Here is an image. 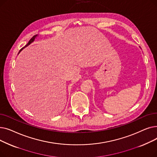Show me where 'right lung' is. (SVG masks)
Returning a JSON list of instances; mask_svg holds the SVG:
<instances>
[{
  "mask_svg": "<svg viewBox=\"0 0 157 157\" xmlns=\"http://www.w3.org/2000/svg\"><path fill=\"white\" fill-rule=\"evenodd\" d=\"M37 35H36V36H33V37H32V38H31V39H30V40L29 41V43H27V44H26L25 46L23 47V48H24L25 47H26V46H29V45L30 44H31V43H32L33 42V41H34V39H35V38H36V37H37ZM23 49V48H21V49H20V52H19V53H20V52L21 51V49Z\"/></svg>",
  "mask_w": 157,
  "mask_h": 157,
  "instance_id": "obj_1",
  "label": "right lung"
}]
</instances>
